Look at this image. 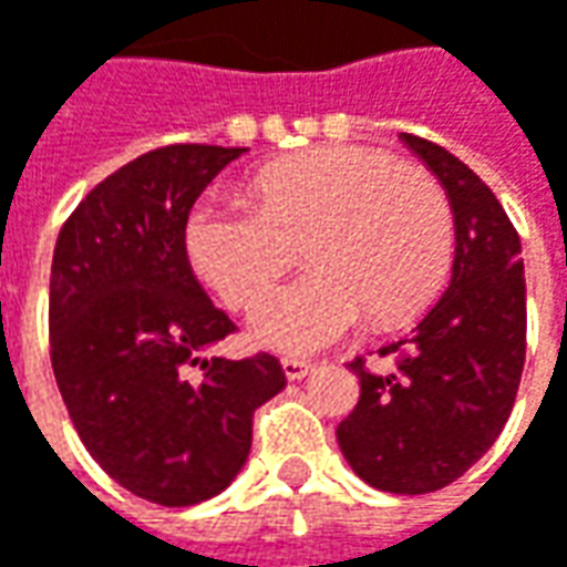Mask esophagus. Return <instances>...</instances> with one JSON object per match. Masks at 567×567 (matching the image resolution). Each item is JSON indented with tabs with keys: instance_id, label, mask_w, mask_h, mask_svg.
<instances>
[{
	"instance_id": "esophagus-1",
	"label": "esophagus",
	"mask_w": 567,
	"mask_h": 567,
	"mask_svg": "<svg viewBox=\"0 0 567 567\" xmlns=\"http://www.w3.org/2000/svg\"><path fill=\"white\" fill-rule=\"evenodd\" d=\"M280 365H284V375H287L290 381L306 379V375L312 372V362H309V360H293V357L280 360Z\"/></svg>"
}]
</instances>
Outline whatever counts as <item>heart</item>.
<instances>
[{
    "mask_svg": "<svg viewBox=\"0 0 567 567\" xmlns=\"http://www.w3.org/2000/svg\"><path fill=\"white\" fill-rule=\"evenodd\" d=\"M255 205L202 195L186 217L188 265L229 309H249L298 257L313 268L255 309L258 343L312 353L365 312L401 321L442 290L454 214L442 183L360 144H324L265 166Z\"/></svg>",
    "mask_w": 567,
    "mask_h": 567,
    "instance_id": "b5f03b06",
    "label": "heart"
}]
</instances>
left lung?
<instances>
[{
  "label": "left lung",
  "instance_id": "obj_1",
  "mask_svg": "<svg viewBox=\"0 0 567 567\" xmlns=\"http://www.w3.org/2000/svg\"><path fill=\"white\" fill-rule=\"evenodd\" d=\"M401 142L445 188L454 210V268L420 324L379 357H362L360 403L338 425L347 464L394 495L445 489L498 439L512 416L527 353V287L520 236L492 188L445 147Z\"/></svg>",
  "mask_w": 567,
  "mask_h": 567
}]
</instances>
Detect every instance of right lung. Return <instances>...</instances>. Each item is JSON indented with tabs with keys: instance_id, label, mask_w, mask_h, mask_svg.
I'll list each match as a JSON object with an SVG mask.
<instances>
[{
	"instance_id": "obj_1",
	"label": "right lung",
	"mask_w": 567,
	"mask_h": 567,
	"mask_svg": "<svg viewBox=\"0 0 567 567\" xmlns=\"http://www.w3.org/2000/svg\"><path fill=\"white\" fill-rule=\"evenodd\" d=\"M246 147L169 144L106 176L59 229L50 360L91 457L166 508L224 492L251 447V413L287 375L271 353L202 357L236 331L192 271L195 198Z\"/></svg>"
}]
</instances>
